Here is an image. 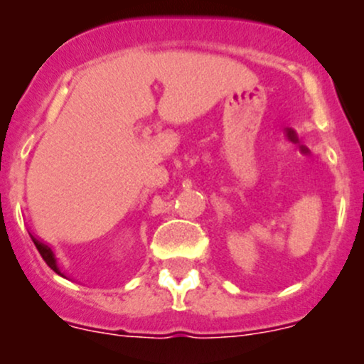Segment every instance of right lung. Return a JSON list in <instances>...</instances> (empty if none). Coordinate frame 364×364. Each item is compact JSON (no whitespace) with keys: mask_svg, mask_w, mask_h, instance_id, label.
Segmentation results:
<instances>
[{"mask_svg":"<svg viewBox=\"0 0 364 364\" xmlns=\"http://www.w3.org/2000/svg\"><path fill=\"white\" fill-rule=\"evenodd\" d=\"M33 243H35L36 250L40 252V255H42V259L46 260V264H47V266H49L50 269L54 271V273H58V274H60V277H65V274L61 273L60 266H58V260H56V257H54V252L50 250V248L47 247V245H43V243H40V241H36L35 237H33ZM65 278H67V277H65Z\"/></svg>","mask_w":364,"mask_h":364,"instance_id":"obj_1","label":"right lung"}]
</instances>
